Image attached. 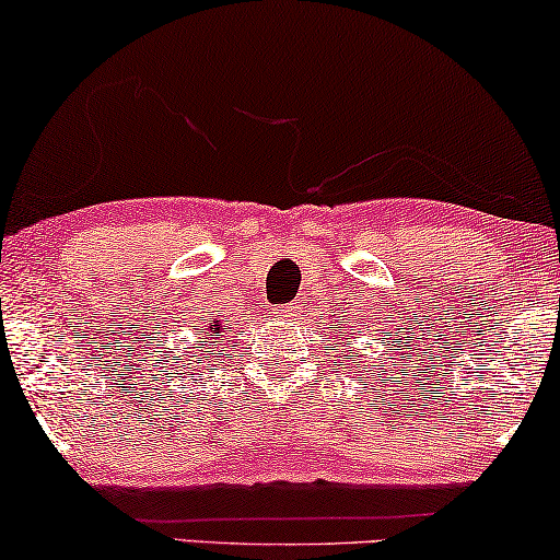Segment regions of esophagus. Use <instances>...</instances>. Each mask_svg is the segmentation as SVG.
<instances>
[{
    "label": "esophagus",
    "mask_w": 560,
    "mask_h": 560,
    "mask_svg": "<svg viewBox=\"0 0 560 560\" xmlns=\"http://www.w3.org/2000/svg\"><path fill=\"white\" fill-rule=\"evenodd\" d=\"M272 313H275V318H278V320H290V318L295 316V308H293V303H290V305H278V308H275Z\"/></svg>",
    "instance_id": "obj_1"
}]
</instances>
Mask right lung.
Segmentation results:
<instances>
[{
    "mask_svg": "<svg viewBox=\"0 0 560 560\" xmlns=\"http://www.w3.org/2000/svg\"><path fill=\"white\" fill-rule=\"evenodd\" d=\"M198 339H203V341H198L190 347V351L186 354L188 357L186 362L201 366L206 359H211L219 351L221 339H224V324H221V320H209V324L201 326V331H198ZM190 353H194L195 357L190 358Z\"/></svg>",
    "mask_w": 560,
    "mask_h": 560,
    "instance_id": "obj_1",
    "label": "right lung"
}]
</instances>
